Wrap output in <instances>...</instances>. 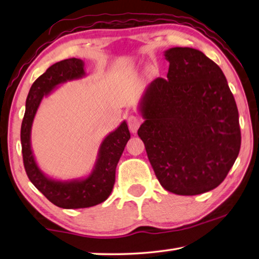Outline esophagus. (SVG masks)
Wrapping results in <instances>:
<instances>
[{
    "instance_id": "1",
    "label": "esophagus",
    "mask_w": 259,
    "mask_h": 259,
    "mask_svg": "<svg viewBox=\"0 0 259 259\" xmlns=\"http://www.w3.org/2000/svg\"><path fill=\"white\" fill-rule=\"evenodd\" d=\"M140 124H142V120H140L138 116H136V115L129 116L128 126H129V129H130L131 133H133V134L137 133V130H138V128L140 126Z\"/></svg>"
}]
</instances>
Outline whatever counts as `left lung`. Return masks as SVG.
I'll return each mask as SVG.
<instances>
[{"mask_svg": "<svg viewBox=\"0 0 259 259\" xmlns=\"http://www.w3.org/2000/svg\"><path fill=\"white\" fill-rule=\"evenodd\" d=\"M166 78L157 77L139 102L138 136L162 187L196 195L224 181L239 155V112L216 63L192 48H170Z\"/></svg>", "mask_w": 259, "mask_h": 259, "instance_id": "obj_1", "label": "left lung"}]
</instances>
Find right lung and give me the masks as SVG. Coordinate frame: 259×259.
<instances>
[{
    "instance_id": "obj_1",
    "label": "right lung",
    "mask_w": 259,
    "mask_h": 259,
    "mask_svg": "<svg viewBox=\"0 0 259 259\" xmlns=\"http://www.w3.org/2000/svg\"><path fill=\"white\" fill-rule=\"evenodd\" d=\"M85 75L84 61L81 59L69 58L52 65L30 87L21 123V152L26 174L50 202L64 209L94 207L108 198L115 183L117 162L130 139L128 124L123 121L103 139L94 168L85 177L60 181L48 176L40 169L33 154L30 134L42 99L64 83L80 80Z\"/></svg>"
}]
</instances>
